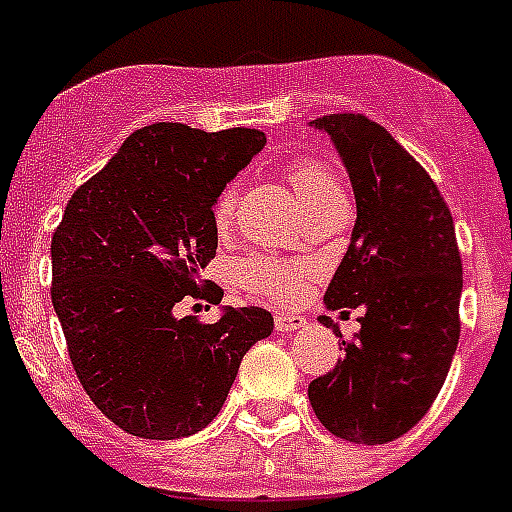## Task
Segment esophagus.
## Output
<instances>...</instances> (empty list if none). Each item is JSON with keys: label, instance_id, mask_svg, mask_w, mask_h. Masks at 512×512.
I'll return each mask as SVG.
<instances>
[{"label": "esophagus", "instance_id": "esophagus-1", "mask_svg": "<svg viewBox=\"0 0 512 512\" xmlns=\"http://www.w3.org/2000/svg\"><path fill=\"white\" fill-rule=\"evenodd\" d=\"M305 327H308V321L303 316H297V313H279L276 316V329L281 335H292V332H300Z\"/></svg>", "mask_w": 512, "mask_h": 512}]
</instances>
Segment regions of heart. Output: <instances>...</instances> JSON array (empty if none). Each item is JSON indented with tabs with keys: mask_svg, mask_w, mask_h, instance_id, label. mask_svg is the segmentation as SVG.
Listing matches in <instances>:
<instances>
[{
	"mask_svg": "<svg viewBox=\"0 0 512 512\" xmlns=\"http://www.w3.org/2000/svg\"><path fill=\"white\" fill-rule=\"evenodd\" d=\"M287 177L303 207L319 199V196H324V193L340 191V185L332 177V172L316 162L289 164ZM233 207H236V193L223 191L217 196L212 217H215V225L220 231H225L231 225ZM239 276L241 284L249 292L268 295L273 300H295L300 287H303V268L300 265L281 263V260H271V257H249V260L241 263Z\"/></svg>",
	"mask_w": 512,
	"mask_h": 512,
	"instance_id": "obj_1",
	"label": "heart"
}]
</instances>
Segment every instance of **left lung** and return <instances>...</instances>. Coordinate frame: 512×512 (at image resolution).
<instances>
[{
    "label": "left lung",
    "mask_w": 512,
    "mask_h": 512,
    "mask_svg": "<svg viewBox=\"0 0 512 512\" xmlns=\"http://www.w3.org/2000/svg\"><path fill=\"white\" fill-rule=\"evenodd\" d=\"M332 140L356 225L324 303L361 308L356 340L308 385L319 422L353 444H388L425 417L460 342L462 263L452 212L393 135L361 114L311 122ZM337 332V329H335Z\"/></svg>",
    "instance_id": "left-lung-1"
}]
</instances>
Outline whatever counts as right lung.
Returning <instances> with one entry per match:
<instances>
[{"label": "right lung", "mask_w": 512, "mask_h": 512, "mask_svg": "<svg viewBox=\"0 0 512 512\" xmlns=\"http://www.w3.org/2000/svg\"><path fill=\"white\" fill-rule=\"evenodd\" d=\"M263 146L247 127H143L71 196L52 233V305L71 364L130 436L172 441L207 428L244 353L273 332L255 305H223L215 324L175 313L183 297L220 303L223 292L201 281L217 249L212 209Z\"/></svg>", "instance_id": "1"}]
</instances>
